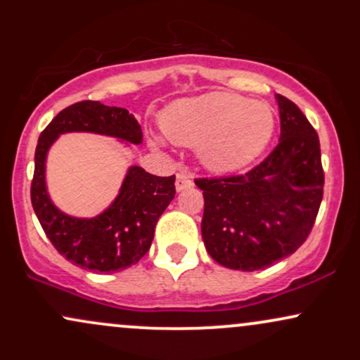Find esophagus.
<instances>
[{"label": "esophagus", "instance_id": "esophagus-1", "mask_svg": "<svg viewBox=\"0 0 360 360\" xmlns=\"http://www.w3.org/2000/svg\"><path fill=\"white\" fill-rule=\"evenodd\" d=\"M193 184L191 177L189 174H186V172H177L176 174V191H183V189L189 188V186Z\"/></svg>", "mask_w": 360, "mask_h": 360}]
</instances>
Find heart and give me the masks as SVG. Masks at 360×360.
Returning a JSON list of instances; mask_svg holds the SVG:
<instances>
[{"label":"heart","instance_id":"b5f03b06","mask_svg":"<svg viewBox=\"0 0 360 360\" xmlns=\"http://www.w3.org/2000/svg\"><path fill=\"white\" fill-rule=\"evenodd\" d=\"M160 127L171 142L198 147L206 169L232 172L266 150L276 130V115L267 103L217 91L172 103ZM150 142L164 146L159 137H150Z\"/></svg>","mask_w":360,"mask_h":360}]
</instances>
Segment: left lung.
<instances>
[{"instance_id":"left-lung-1","label":"left lung","mask_w":360,"mask_h":360,"mask_svg":"<svg viewBox=\"0 0 360 360\" xmlns=\"http://www.w3.org/2000/svg\"><path fill=\"white\" fill-rule=\"evenodd\" d=\"M279 143L240 176L194 179L203 191L201 235L208 254L235 271H259L307 240L323 198L320 140L303 111L276 96Z\"/></svg>"}]
</instances>
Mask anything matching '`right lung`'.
I'll return each mask as SVG.
<instances>
[{
	"instance_id": "1",
	"label": "right lung",
	"mask_w": 360,
	"mask_h": 360,
	"mask_svg": "<svg viewBox=\"0 0 360 360\" xmlns=\"http://www.w3.org/2000/svg\"><path fill=\"white\" fill-rule=\"evenodd\" d=\"M71 131L106 135L139 146L142 128L125 108L79 101L49 123L35 148L32 206L49 240L74 266L105 274L120 272L137 264L150 249L157 220L174 200L176 176L159 177L131 166L118 196L105 212L93 218L71 217L52 203L45 184L49 148L59 135Z\"/></svg>"
}]
</instances>
